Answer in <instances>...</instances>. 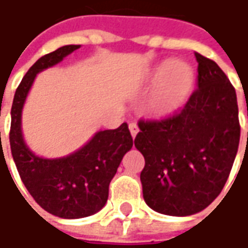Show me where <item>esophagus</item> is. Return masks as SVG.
Here are the masks:
<instances>
[{
    "mask_svg": "<svg viewBox=\"0 0 248 248\" xmlns=\"http://www.w3.org/2000/svg\"><path fill=\"white\" fill-rule=\"evenodd\" d=\"M129 132H131L132 138H135V137H137V134L139 132V128H138V125H137V123H131V124H129Z\"/></svg>",
    "mask_w": 248,
    "mask_h": 248,
    "instance_id": "esophagus-1",
    "label": "esophagus"
}]
</instances>
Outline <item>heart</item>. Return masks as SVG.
<instances>
[{
    "mask_svg": "<svg viewBox=\"0 0 248 248\" xmlns=\"http://www.w3.org/2000/svg\"><path fill=\"white\" fill-rule=\"evenodd\" d=\"M153 80L160 82L152 99L156 113L164 114L176 109L189 95L193 85V70L184 62H166L153 73Z\"/></svg>",
    "mask_w": 248,
    "mask_h": 248,
    "instance_id": "heart-1",
    "label": "heart"
}]
</instances>
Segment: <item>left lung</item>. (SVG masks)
<instances>
[{
  "label": "left lung",
  "instance_id": "left-lung-1",
  "mask_svg": "<svg viewBox=\"0 0 248 248\" xmlns=\"http://www.w3.org/2000/svg\"><path fill=\"white\" fill-rule=\"evenodd\" d=\"M197 88L185 106L158 120H139L143 199L160 214L186 217L221 193L240 140L233 85L211 59L196 53Z\"/></svg>",
  "mask_w": 248,
  "mask_h": 248
}]
</instances>
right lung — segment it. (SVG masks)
<instances>
[{"instance_id": "right-lung-1", "label": "right lung", "mask_w": 248, "mask_h": 248, "mask_svg": "<svg viewBox=\"0 0 248 248\" xmlns=\"http://www.w3.org/2000/svg\"><path fill=\"white\" fill-rule=\"evenodd\" d=\"M78 48L80 45H64L44 55L29 69L15 92L9 132L12 157L29 193L45 211L67 219L90 217L102 210L109 197L110 181L132 148L127 123L96 132L87 145L62 158L38 157L24 143L22 109L37 73Z\"/></svg>"}]
</instances>
